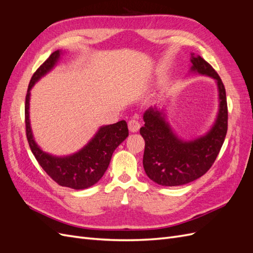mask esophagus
<instances>
[{
	"mask_svg": "<svg viewBox=\"0 0 253 253\" xmlns=\"http://www.w3.org/2000/svg\"><path fill=\"white\" fill-rule=\"evenodd\" d=\"M127 126H128V129L131 132H137L140 128L139 121H138V119H136V118L129 119L128 122H127Z\"/></svg>",
	"mask_w": 253,
	"mask_h": 253,
	"instance_id": "34e87169",
	"label": "esophagus"
}]
</instances>
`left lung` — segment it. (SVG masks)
Instances as JSON below:
<instances>
[{"mask_svg": "<svg viewBox=\"0 0 253 253\" xmlns=\"http://www.w3.org/2000/svg\"><path fill=\"white\" fill-rule=\"evenodd\" d=\"M191 62L192 71L210 76L217 81L218 116L209 133L187 142L173 134L162 112L151 108L144 113V126L140 127L145 142L142 164L149 178L160 186L186 185L206 174L215 162L227 134L228 106L223 81L202 57L192 56Z\"/></svg>", "mask_w": 253, "mask_h": 253, "instance_id": "left-lung-1", "label": "left lung"}]
</instances>
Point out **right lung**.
<instances>
[{
  "label": "right lung",
  "mask_w": 253,
  "mask_h": 253,
  "mask_svg": "<svg viewBox=\"0 0 253 253\" xmlns=\"http://www.w3.org/2000/svg\"><path fill=\"white\" fill-rule=\"evenodd\" d=\"M59 56V50L53 51L30 79L25 99L26 137L37 162L53 181L62 187L81 190L95 185L102 177L110 165L113 152L127 137L128 128L125 120L102 126L87 145L68 157H53L40 150L29 126V90L36 81L51 70Z\"/></svg>",
  "instance_id": "1"
}]
</instances>
